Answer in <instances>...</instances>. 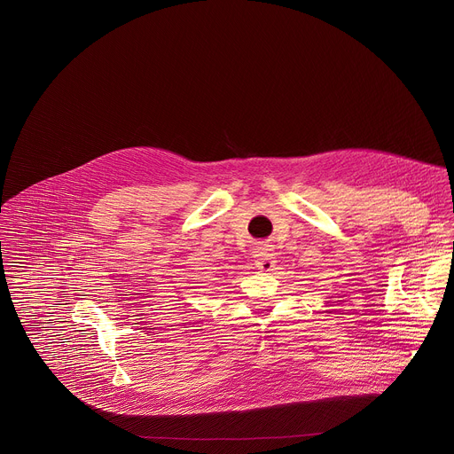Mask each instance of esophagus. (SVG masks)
Returning <instances> with one entry per match:
<instances>
[{"mask_svg": "<svg viewBox=\"0 0 454 454\" xmlns=\"http://www.w3.org/2000/svg\"><path fill=\"white\" fill-rule=\"evenodd\" d=\"M254 253H256V267L263 272H270L275 265L272 247L269 244H260V246H256Z\"/></svg>", "mask_w": 454, "mask_h": 454, "instance_id": "1", "label": "esophagus"}]
</instances>
